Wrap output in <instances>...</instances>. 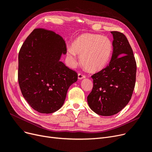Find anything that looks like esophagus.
Returning a JSON list of instances; mask_svg holds the SVG:
<instances>
[{
  "instance_id": "obj_1",
  "label": "esophagus",
  "mask_w": 152,
  "mask_h": 152,
  "mask_svg": "<svg viewBox=\"0 0 152 152\" xmlns=\"http://www.w3.org/2000/svg\"><path fill=\"white\" fill-rule=\"evenodd\" d=\"M77 76H78V79H79V80L85 79V78L86 77V76L81 74V73H79V74H78V75H77Z\"/></svg>"
}]
</instances>
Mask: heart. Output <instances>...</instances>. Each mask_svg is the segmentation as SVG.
<instances>
[{"mask_svg": "<svg viewBox=\"0 0 152 152\" xmlns=\"http://www.w3.org/2000/svg\"><path fill=\"white\" fill-rule=\"evenodd\" d=\"M113 44L106 36L85 33L77 37L71 46L67 48V55L71 66L77 64L76 54L80 56L85 68L95 72L104 69L110 61Z\"/></svg>", "mask_w": 152, "mask_h": 152, "instance_id": "1", "label": "heart"}]
</instances>
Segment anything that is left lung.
<instances>
[{
    "instance_id": "8db88e82",
    "label": "left lung",
    "mask_w": 152,
    "mask_h": 152,
    "mask_svg": "<svg viewBox=\"0 0 152 152\" xmlns=\"http://www.w3.org/2000/svg\"><path fill=\"white\" fill-rule=\"evenodd\" d=\"M113 50L110 64L93 75V88L87 97L89 108L108 116L124 108L131 99L136 81L137 64L133 50L123 33L111 31Z\"/></svg>"
}]
</instances>
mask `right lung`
<instances>
[{
	"mask_svg": "<svg viewBox=\"0 0 152 152\" xmlns=\"http://www.w3.org/2000/svg\"><path fill=\"white\" fill-rule=\"evenodd\" d=\"M64 39L51 31L36 29L19 53L18 80L22 95L39 113L49 114L63 106L77 74L60 61L66 55Z\"/></svg>",
	"mask_w": 152,
	"mask_h": 152,
	"instance_id": "right-lung-1",
	"label": "right lung"
}]
</instances>
